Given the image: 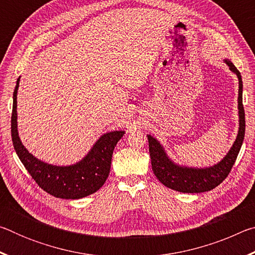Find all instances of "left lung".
I'll list each match as a JSON object with an SVG mask.
<instances>
[{"label": "left lung", "instance_id": "obj_1", "mask_svg": "<svg viewBox=\"0 0 255 255\" xmlns=\"http://www.w3.org/2000/svg\"><path fill=\"white\" fill-rule=\"evenodd\" d=\"M224 62L239 79V131L236 139L227 154L217 164L208 167H192L180 165L171 159L165 148L153 136L147 135L150 162L153 172L158 181L165 187L183 193H199L210 191L221 184L230 173L240 153L245 135V114L243 108V82L239 70L230 59Z\"/></svg>", "mask_w": 255, "mask_h": 255}]
</instances>
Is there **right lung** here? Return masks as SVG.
Returning <instances> with one entry per match:
<instances>
[{"mask_svg": "<svg viewBox=\"0 0 255 255\" xmlns=\"http://www.w3.org/2000/svg\"><path fill=\"white\" fill-rule=\"evenodd\" d=\"M19 83L20 77L13 92L11 133L15 152L29 174L42 190L56 198L81 199L97 192L105 184L110 173L112 153L125 130L103 133L81 161L71 165H54L38 159L24 147L19 136L16 112Z\"/></svg>", "mask_w": 255, "mask_h": 255, "instance_id": "obj_1", "label": "right lung"}]
</instances>
